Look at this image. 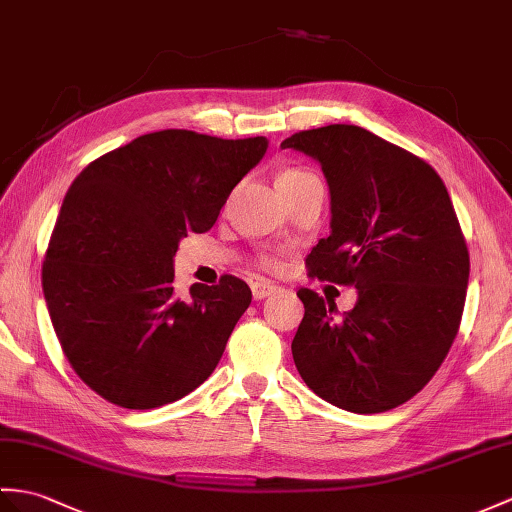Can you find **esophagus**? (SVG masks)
Masks as SVG:
<instances>
[{
	"instance_id": "obj_1",
	"label": "esophagus",
	"mask_w": 512,
	"mask_h": 512,
	"mask_svg": "<svg viewBox=\"0 0 512 512\" xmlns=\"http://www.w3.org/2000/svg\"><path fill=\"white\" fill-rule=\"evenodd\" d=\"M276 291H278V286L273 284V282L258 280V282L252 284V295H254V299H265V297L273 295Z\"/></svg>"
}]
</instances>
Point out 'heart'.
<instances>
[{"mask_svg": "<svg viewBox=\"0 0 512 512\" xmlns=\"http://www.w3.org/2000/svg\"><path fill=\"white\" fill-rule=\"evenodd\" d=\"M304 176H310V171L306 169H289V171H282L278 180H295V178H304ZM278 258H265V267L269 269H278Z\"/></svg>", "mask_w": 512, "mask_h": 512, "instance_id": "b5f03b06", "label": "heart"}]
</instances>
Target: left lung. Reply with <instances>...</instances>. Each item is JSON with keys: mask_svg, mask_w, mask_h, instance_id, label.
<instances>
[{"mask_svg": "<svg viewBox=\"0 0 512 512\" xmlns=\"http://www.w3.org/2000/svg\"><path fill=\"white\" fill-rule=\"evenodd\" d=\"M286 147L319 160L330 189L332 232L308 254V276L358 291L341 317L297 291L295 367L321 400L384 413L430 382L458 334L469 252L450 193L426 160L358 126L297 132Z\"/></svg>", "mask_w": 512, "mask_h": 512, "instance_id": "1", "label": "left lung"}]
</instances>
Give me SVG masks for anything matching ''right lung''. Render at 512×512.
<instances>
[{
  "label": "right lung",
  "mask_w": 512,
  "mask_h": 512,
  "mask_svg": "<svg viewBox=\"0 0 512 512\" xmlns=\"http://www.w3.org/2000/svg\"><path fill=\"white\" fill-rule=\"evenodd\" d=\"M265 136L160 130L99 156L73 180L47 245L43 293L69 365L110 404L149 410L215 371L249 286L221 276L173 291L186 232H208L267 152Z\"/></svg>",
  "instance_id": "1"
}]
</instances>
